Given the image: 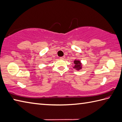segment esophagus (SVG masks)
Listing matches in <instances>:
<instances>
[{
    "label": "esophagus",
    "instance_id": "obj_1",
    "mask_svg": "<svg viewBox=\"0 0 122 122\" xmlns=\"http://www.w3.org/2000/svg\"><path fill=\"white\" fill-rule=\"evenodd\" d=\"M65 56H63V57H60V59H64V58H65Z\"/></svg>",
    "mask_w": 122,
    "mask_h": 122
}]
</instances>
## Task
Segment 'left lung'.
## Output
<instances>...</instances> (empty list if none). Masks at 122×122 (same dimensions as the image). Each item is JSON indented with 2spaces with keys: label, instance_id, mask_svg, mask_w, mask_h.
Listing matches in <instances>:
<instances>
[{
  "label": "left lung",
  "instance_id": "obj_1",
  "mask_svg": "<svg viewBox=\"0 0 122 122\" xmlns=\"http://www.w3.org/2000/svg\"><path fill=\"white\" fill-rule=\"evenodd\" d=\"M74 68H76L77 70H80V69H81V63H80V61H74Z\"/></svg>",
  "mask_w": 122,
  "mask_h": 122
}]
</instances>
